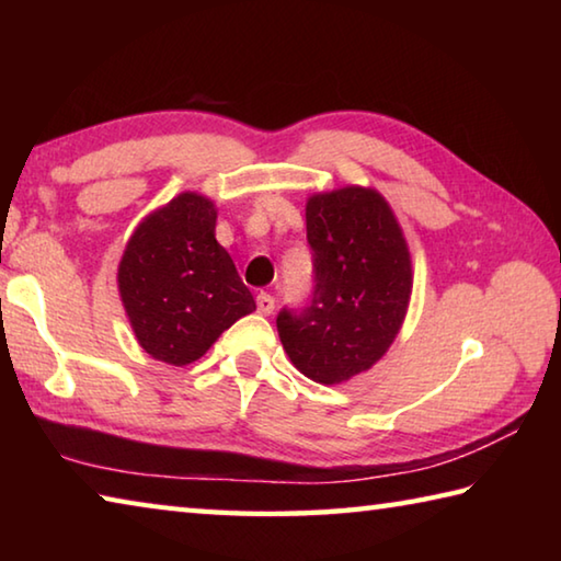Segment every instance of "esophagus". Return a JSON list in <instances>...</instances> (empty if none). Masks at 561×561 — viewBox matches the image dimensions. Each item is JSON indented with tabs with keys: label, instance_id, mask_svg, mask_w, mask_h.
Listing matches in <instances>:
<instances>
[{
	"label": "esophagus",
	"instance_id": "obj_1",
	"mask_svg": "<svg viewBox=\"0 0 561 561\" xmlns=\"http://www.w3.org/2000/svg\"><path fill=\"white\" fill-rule=\"evenodd\" d=\"M257 311H260V314H264V317L272 314V311H274V297H272V294H267V291H260L257 294Z\"/></svg>",
	"mask_w": 561,
	"mask_h": 561
}]
</instances>
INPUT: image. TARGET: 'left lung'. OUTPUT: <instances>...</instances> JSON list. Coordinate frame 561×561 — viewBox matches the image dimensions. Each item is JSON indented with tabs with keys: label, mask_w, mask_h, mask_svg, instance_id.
I'll list each match as a JSON object with an SVG mask.
<instances>
[{
	"label": "left lung",
	"mask_w": 561,
	"mask_h": 561,
	"mask_svg": "<svg viewBox=\"0 0 561 561\" xmlns=\"http://www.w3.org/2000/svg\"><path fill=\"white\" fill-rule=\"evenodd\" d=\"M307 240L314 289L304 309L279 311L277 331L304 376L334 386L393 344L413 289L411 252L383 195L358 185L309 197Z\"/></svg>",
	"instance_id": "8db88e82"
}]
</instances>
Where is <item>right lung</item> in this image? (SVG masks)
Instances as JSON below:
<instances>
[{
    "label": "right lung",
    "instance_id": "right-lung-1",
    "mask_svg": "<svg viewBox=\"0 0 561 561\" xmlns=\"http://www.w3.org/2000/svg\"><path fill=\"white\" fill-rule=\"evenodd\" d=\"M215 220L213 201L180 193L136 227L121 257L118 291L133 334L163 364H193L257 309L215 240Z\"/></svg>",
    "mask_w": 561,
    "mask_h": 561
}]
</instances>
